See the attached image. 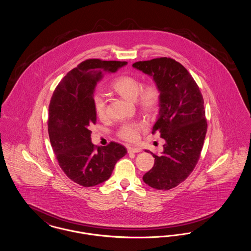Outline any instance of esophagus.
Returning a JSON list of instances; mask_svg holds the SVG:
<instances>
[{"mask_svg":"<svg viewBox=\"0 0 251 251\" xmlns=\"http://www.w3.org/2000/svg\"><path fill=\"white\" fill-rule=\"evenodd\" d=\"M141 151V149H139V148H128V152H130V153H138V152H140Z\"/></svg>","mask_w":251,"mask_h":251,"instance_id":"1","label":"esophagus"}]
</instances>
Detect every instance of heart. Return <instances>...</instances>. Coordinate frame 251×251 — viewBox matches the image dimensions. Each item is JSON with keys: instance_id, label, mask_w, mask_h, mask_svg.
Segmentation results:
<instances>
[{"instance_id": "b5f03b06", "label": "heart", "mask_w": 251, "mask_h": 251, "mask_svg": "<svg viewBox=\"0 0 251 251\" xmlns=\"http://www.w3.org/2000/svg\"><path fill=\"white\" fill-rule=\"evenodd\" d=\"M111 89L121 97L135 100L138 108L147 115H153L158 111L161 100L160 89L155 84H148L142 87L140 80L131 75L117 77L110 85ZM93 106L99 119L106 118V102L103 97L96 95L93 98ZM144 125L139 122H125L120 126L118 135L121 139L134 142L139 137V132L143 130Z\"/></svg>"}]
</instances>
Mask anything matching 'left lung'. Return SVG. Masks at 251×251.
<instances>
[{"label": "left lung", "instance_id": "obj_1", "mask_svg": "<svg viewBox=\"0 0 251 251\" xmlns=\"http://www.w3.org/2000/svg\"><path fill=\"white\" fill-rule=\"evenodd\" d=\"M132 67L151 76L160 89L152 133L160 132L166 141L161 155L151 152L154 166L143 180L157 190H169L187 179L200 159L207 131L203 97L190 73L172 58L139 61Z\"/></svg>", "mask_w": 251, "mask_h": 251}]
</instances>
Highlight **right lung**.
<instances>
[{"instance_id":"obj_1","label":"right lung","mask_w":251,"mask_h":251,"mask_svg":"<svg viewBox=\"0 0 251 251\" xmlns=\"http://www.w3.org/2000/svg\"><path fill=\"white\" fill-rule=\"evenodd\" d=\"M127 62L85 60L56 86L49 106L50 141L60 167L72 181L95 186L107 180L116 163L126 155L124 146L111 142L96 150L90 126L97 120L93 97L103 73H114Z\"/></svg>"}]
</instances>
